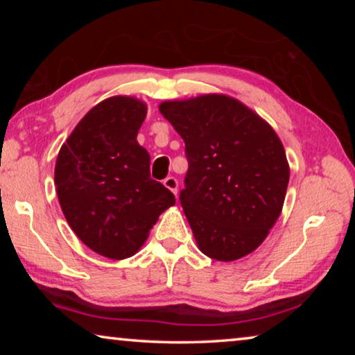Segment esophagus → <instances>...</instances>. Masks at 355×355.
<instances>
[{"label":"esophagus","mask_w":355,"mask_h":355,"mask_svg":"<svg viewBox=\"0 0 355 355\" xmlns=\"http://www.w3.org/2000/svg\"><path fill=\"white\" fill-rule=\"evenodd\" d=\"M164 186L169 191H172L173 194L177 196V192H178V182H177V178L175 177H167L166 180H164Z\"/></svg>","instance_id":"esophagus-1"}]
</instances>
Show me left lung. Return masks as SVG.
<instances>
[{"mask_svg":"<svg viewBox=\"0 0 355 355\" xmlns=\"http://www.w3.org/2000/svg\"><path fill=\"white\" fill-rule=\"evenodd\" d=\"M159 112L184 141L180 203L199 249L219 261L254 252L279 219L290 180L279 136L227 95L164 101Z\"/></svg>","mask_w":355,"mask_h":355,"instance_id":"8db88e82","label":"left lung"}]
</instances>
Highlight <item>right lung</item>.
I'll list each match as a JSON object with an SVG mask.
<instances>
[{
    "label": "right lung",
    "instance_id": "add662e5",
    "mask_svg": "<svg viewBox=\"0 0 355 355\" xmlns=\"http://www.w3.org/2000/svg\"><path fill=\"white\" fill-rule=\"evenodd\" d=\"M147 105L106 98L84 116L59 150L55 184L71 230L97 254L123 260L148 238L175 196L150 178V155L136 141Z\"/></svg>",
    "mask_w": 355,
    "mask_h": 355
}]
</instances>
